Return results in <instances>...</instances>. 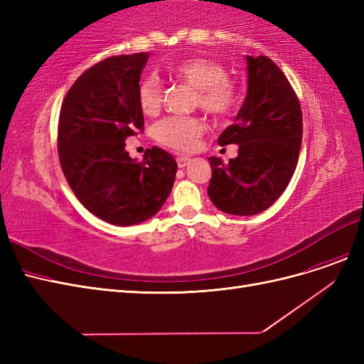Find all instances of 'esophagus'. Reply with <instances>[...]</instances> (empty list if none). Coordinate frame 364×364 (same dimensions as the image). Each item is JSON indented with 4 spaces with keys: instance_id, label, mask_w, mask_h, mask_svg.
<instances>
[{
    "instance_id": "obj_1",
    "label": "esophagus",
    "mask_w": 364,
    "mask_h": 364,
    "mask_svg": "<svg viewBox=\"0 0 364 364\" xmlns=\"http://www.w3.org/2000/svg\"><path fill=\"white\" fill-rule=\"evenodd\" d=\"M190 161H191V159H190L188 156H179V158H178V167H179V168H185L186 165L190 164Z\"/></svg>"
}]
</instances>
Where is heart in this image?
Returning <instances> with one entry per match:
<instances>
[{
	"mask_svg": "<svg viewBox=\"0 0 364 364\" xmlns=\"http://www.w3.org/2000/svg\"><path fill=\"white\" fill-rule=\"evenodd\" d=\"M168 74L196 90L197 103L214 117H228L238 103L237 87L228 80L222 63L206 58H191L171 65ZM136 100L141 112L155 117L162 106L161 83L149 75L138 85ZM205 132L203 121L196 117H170L156 124L155 135L164 146L174 150H193Z\"/></svg>",
	"mask_w": 364,
	"mask_h": 364,
	"instance_id": "obj_1",
	"label": "heart"
}]
</instances>
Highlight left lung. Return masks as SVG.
I'll return each instance as SVG.
<instances>
[{
  "instance_id": "obj_1",
  "label": "left lung",
  "mask_w": 364,
  "mask_h": 364,
  "mask_svg": "<svg viewBox=\"0 0 364 364\" xmlns=\"http://www.w3.org/2000/svg\"><path fill=\"white\" fill-rule=\"evenodd\" d=\"M247 94L235 123L218 136L237 144L238 156L225 165L211 156V202L226 214L266 211L287 188L302 142V112L290 82L266 56H246Z\"/></svg>"
}]
</instances>
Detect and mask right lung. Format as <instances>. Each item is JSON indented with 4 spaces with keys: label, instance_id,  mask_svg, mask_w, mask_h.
<instances>
[{
    "label": "right lung",
    "instance_id": "add662e5",
    "mask_svg": "<svg viewBox=\"0 0 364 364\" xmlns=\"http://www.w3.org/2000/svg\"><path fill=\"white\" fill-rule=\"evenodd\" d=\"M150 53L107 58L85 71L65 97L59 117V159L77 199L105 222L132 226L159 213L178 164L168 151L147 149L141 162L126 138L144 126L136 100Z\"/></svg>",
    "mask_w": 364,
    "mask_h": 364
}]
</instances>
